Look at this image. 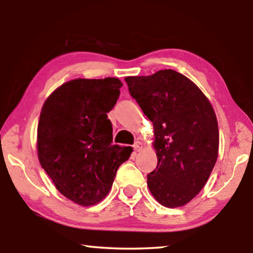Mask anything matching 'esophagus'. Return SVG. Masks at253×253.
<instances>
[{
	"label": "esophagus",
	"mask_w": 253,
	"mask_h": 253,
	"mask_svg": "<svg viewBox=\"0 0 253 253\" xmlns=\"http://www.w3.org/2000/svg\"><path fill=\"white\" fill-rule=\"evenodd\" d=\"M132 147H134V151L135 152H138L139 149L143 147V144L140 143V142H136L134 145H132Z\"/></svg>",
	"instance_id": "esophagus-1"
}]
</instances>
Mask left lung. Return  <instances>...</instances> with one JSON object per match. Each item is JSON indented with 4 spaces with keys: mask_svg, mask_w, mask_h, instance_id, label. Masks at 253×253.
I'll return each instance as SVG.
<instances>
[{
    "mask_svg": "<svg viewBox=\"0 0 253 253\" xmlns=\"http://www.w3.org/2000/svg\"><path fill=\"white\" fill-rule=\"evenodd\" d=\"M125 81L154 125L157 166L147 175L149 191L166 208L183 207L199 194L215 165V113L198 85L175 70Z\"/></svg>",
    "mask_w": 253,
    "mask_h": 253,
    "instance_id": "left-lung-1",
    "label": "left lung"
}]
</instances>
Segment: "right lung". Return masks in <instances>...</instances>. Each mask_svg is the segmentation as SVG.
Returning a JSON list of instances; mask_svg holds the SVG:
<instances>
[{
  "label": "right lung",
  "mask_w": 253,
  "mask_h": 253,
  "mask_svg": "<svg viewBox=\"0 0 253 253\" xmlns=\"http://www.w3.org/2000/svg\"><path fill=\"white\" fill-rule=\"evenodd\" d=\"M117 78L75 79L60 85L42 107L39 162L57 190L83 207L106 198L131 147L113 145L107 113L119 97Z\"/></svg>",
  "instance_id": "right-lung-1"
}]
</instances>
